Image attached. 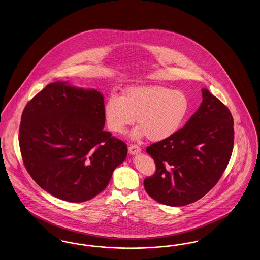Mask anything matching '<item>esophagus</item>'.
I'll list each match as a JSON object with an SVG mask.
<instances>
[{
  "label": "esophagus",
  "instance_id": "34e87169",
  "mask_svg": "<svg viewBox=\"0 0 260 260\" xmlns=\"http://www.w3.org/2000/svg\"><path fill=\"white\" fill-rule=\"evenodd\" d=\"M140 151H141L140 147L136 145V144H131V145L128 146V152L132 155H136V154L140 153Z\"/></svg>",
  "mask_w": 260,
  "mask_h": 260
}]
</instances>
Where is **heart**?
I'll list each match as a JSON object with an SVG mask.
<instances>
[{
	"label": "heart",
	"mask_w": 260,
	"mask_h": 260,
	"mask_svg": "<svg viewBox=\"0 0 260 260\" xmlns=\"http://www.w3.org/2000/svg\"><path fill=\"white\" fill-rule=\"evenodd\" d=\"M189 110L187 95L161 86H135L126 89L123 96L111 94L104 104L108 127L115 134H124L137 118L135 138L146 135L158 142L175 135Z\"/></svg>",
	"instance_id": "heart-1"
}]
</instances>
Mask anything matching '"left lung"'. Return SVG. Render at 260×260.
<instances>
[{
	"label": "left lung",
	"instance_id": "left-lung-1",
	"mask_svg": "<svg viewBox=\"0 0 260 260\" xmlns=\"http://www.w3.org/2000/svg\"><path fill=\"white\" fill-rule=\"evenodd\" d=\"M202 103L184 127L147 147L156 172L144 180L146 192L168 206H185L216 186L229 165L234 144L229 108L207 89Z\"/></svg>",
	"mask_w": 260,
	"mask_h": 260
}]
</instances>
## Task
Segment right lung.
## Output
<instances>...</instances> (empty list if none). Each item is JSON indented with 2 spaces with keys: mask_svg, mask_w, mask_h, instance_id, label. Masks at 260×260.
<instances>
[{
  "mask_svg": "<svg viewBox=\"0 0 260 260\" xmlns=\"http://www.w3.org/2000/svg\"><path fill=\"white\" fill-rule=\"evenodd\" d=\"M104 95L68 82L47 85L21 116V156L32 180L55 198L84 202L107 187L126 157L124 141L104 132Z\"/></svg>",
  "mask_w": 260,
  "mask_h": 260,
  "instance_id": "right-lung-1",
  "label": "right lung"
}]
</instances>
